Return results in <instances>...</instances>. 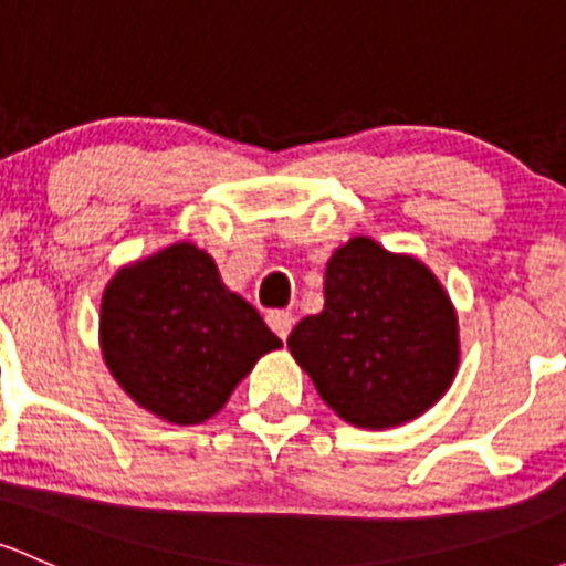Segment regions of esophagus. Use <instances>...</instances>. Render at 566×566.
Returning a JSON list of instances; mask_svg holds the SVG:
<instances>
[{
  "label": "esophagus",
  "mask_w": 566,
  "mask_h": 566,
  "mask_svg": "<svg viewBox=\"0 0 566 566\" xmlns=\"http://www.w3.org/2000/svg\"><path fill=\"white\" fill-rule=\"evenodd\" d=\"M265 323L271 325V331L276 333L279 338H287L290 336V331H293V325H295V314L293 312H287V308H273V312H268V317H265Z\"/></svg>",
  "instance_id": "obj_1"
}]
</instances>
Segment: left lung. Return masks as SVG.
<instances>
[{
  "label": "left lung",
  "instance_id": "obj_1",
  "mask_svg": "<svg viewBox=\"0 0 566 566\" xmlns=\"http://www.w3.org/2000/svg\"><path fill=\"white\" fill-rule=\"evenodd\" d=\"M287 347L319 398L347 423L392 428L420 418L458 368V317L420 260L349 238L325 268V306Z\"/></svg>",
  "mask_w": 566,
  "mask_h": 566
}]
</instances>
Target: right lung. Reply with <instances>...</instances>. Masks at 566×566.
<instances>
[{
    "label": "right lung",
    "instance_id": "1",
    "mask_svg": "<svg viewBox=\"0 0 566 566\" xmlns=\"http://www.w3.org/2000/svg\"><path fill=\"white\" fill-rule=\"evenodd\" d=\"M99 347L135 403L168 423L198 426L282 342L224 287L211 254L181 241L118 268L99 306Z\"/></svg>",
    "mask_w": 566,
    "mask_h": 566
}]
</instances>
